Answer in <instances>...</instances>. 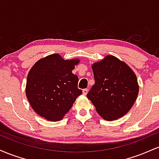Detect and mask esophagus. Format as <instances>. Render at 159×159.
Returning <instances> with one entry per match:
<instances>
[{
    "instance_id": "obj_1",
    "label": "esophagus",
    "mask_w": 159,
    "mask_h": 159,
    "mask_svg": "<svg viewBox=\"0 0 159 159\" xmlns=\"http://www.w3.org/2000/svg\"><path fill=\"white\" fill-rule=\"evenodd\" d=\"M82 92H83V94L84 95V96H86V95L87 94V93H88V90H87V89H84Z\"/></svg>"
}]
</instances>
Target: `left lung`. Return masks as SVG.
Instances as JSON below:
<instances>
[{"mask_svg":"<svg viewBox=\"0 0 159 159\" xmlns=\"http://www.w3.org/2000/svg\"><path fill=\"white\" fill-rule=\"evenodd\" d=\"M95 84L87 96L107 121L122 117L133 106L139 92L136 75L126 63L112 55L92 65Z\"/></svg>","mask_w":159,"mask_h":159,"instance_id":"left-lung-1","label":"left lung"}]
</instances>
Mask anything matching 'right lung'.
<instances>
[{
	"label": "right lung",
	"instance_id": "add662e5",
	"mask_svg": "<svg viewBox=\"0 0 159 159\" xmlns=\"http://www.w3.org/2000/svg\"><path fill=\"white\" fill-rule=\"evenodd\" d=\"M78 59L63 60L58 54L42 58L27 75L26 96L36 114L49 121H59L70 110L82 90L72 71Z\"/></svg>",
	"mask_w": 159,
	"mask_h": 159
}]
</instances>
